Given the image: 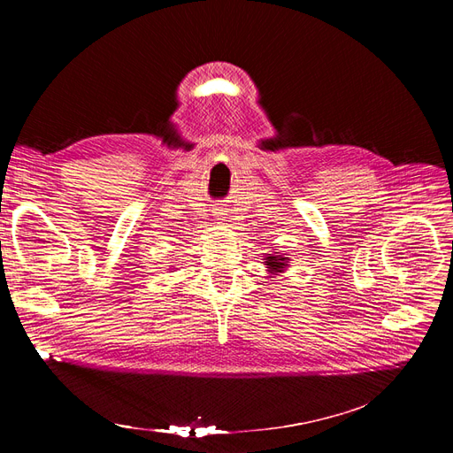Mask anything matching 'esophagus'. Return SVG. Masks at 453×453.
<instances>
[{"label":"esophagus","mask_w":453,"mask_h":453,"mask_svg":"<svg viewBox=\"0 0 453 453\" xmlns=\"http://www.w3.org/2000/svg\"><path fill=\"white\" fill-rule=\"evenodd\" d=\"M219 215H225V213H219Z\"/></svg>","instance_id":"obj_1"}]
</instances>
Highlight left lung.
Returning a JSON list of instances; mask_svg holds the SVG:
<instances>
[{
    "mask_svg": "<svg viewBox=\"0 0 453 453\" xmlns=\"http://www.w3.org/2000/svg\"><path fill=\"white\" fill-rule=\"evenodd\" d=\"M285 257L278 255V257H266V266L270 268V272H281L285 268Z\"/></svg>",
    "mask_w": 453,
    "mask_h": 453,
    "instance_id": "left-lung-1",
    "label": "left lung"
}]
</instances>
